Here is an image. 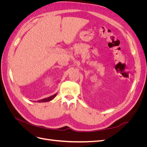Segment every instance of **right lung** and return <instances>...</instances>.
<instances>
[{"instance_id": "right-lung-1", "label": "right lung", "mask_w": 147, "mask_h": 147, "mask_svg": "<svg viewBox=\"0 0 147 147\" xmlns=\"http://www.w3.org/2000/svg\"><path fill=\"white\" fill-rule=\"evenodd\" d=\"M56 95H57V93H56V94H53V96H51L50 97H47V98L42 99L38 100L37 101H35V102H49V101H50V100H51L54 99L55 97L56 96Z\"/></svg>"}]
</instances>
